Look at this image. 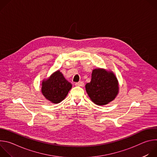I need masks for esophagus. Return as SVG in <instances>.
I'll list each match as a JSON object with an SVG mask.
<instances>
[{"label": "esophagus", "instance_id": "esophagus-1", "mask_svg": "<svg viewBox=\"0 0 157 157\" xmlns=\"http://www.w3.org/2000/svg\"><path fill=\"white\" fill-rule=\"evenodd\" d=\"M84 82H82V81H79V82H76L75 83V85L76 86H81V87H82V86H84Z\"/></svg>", "mask_w": 157, "mask_h": 157}]
</instances>
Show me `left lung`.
Here are the masks:
<instances>
[{
    "instance_id": "obj_1",
    "label": "left lung",
    "mask_w": 157,
    "mask_h": 157,
    "mask_svg": "<svg viewBox=\"0 0 157 157\" xmlns=\"http://www.w3.org/2000/svg\"><path fill=\"white\" fill-rule=\"evenodd\" d=\"M91 101L98 105L113 101L119 93L118 80L113 71L97 68L93 70L91 82L85 86Z\"/></svg>"
}]
</instances>
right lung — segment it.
Instances as JSON below:
<instances>
[{"instance_id": "1", "label": "right lung", "mask_w": 157, "mask_h": 157, "mask_svg": "<svg viewBox=\"0 0 157 157\" xmlns=\"http://www.w3.org/2000/svg\"><path fill=\"white\" fill-rule=\"evenodd\" d=\"M71 87L72 84L58 70L42 81L41 93L47 99L58 104L64 99Z\"/></svg>"}]
</instances>
